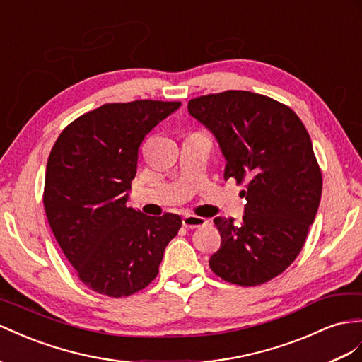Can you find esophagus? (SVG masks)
Masks as SVG:
<instances>
[{
  "label": "esophagus",
  "instance_id": "34e87169",
  "mask_svg": "<svg viewBox=\"0 0 362 362\" xmlns=\"http://www.w3.org/2000/svg\"><path fill=\"white\" fill-rule=\"evenodd\" d=\"M182 223L185 228L188 229H196V228H202L208 223L206 218L203 217H197V216H192V214H187L182 218Z\"/></svg>",
  "mask_w": 362,
  "mask_h": 362
}]
</instances>
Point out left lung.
<instances>
[{
	"label": "left lung",
	"instance_id": "obj_1",
	"mask_svg": "<svg viewBox=\"0 0 362 362\" xmlns=\"http://www.w3.org/2000/svg\"><path fill=\"white\" fill-rule=\"evenodd\" d=\"M188 113L214 134L225 179L246 182L242 225L214 218L221 245L209 267L238 286L269 281L300 254L320 206L322 179L308 129L289 107L251 91L191 99Z\"/></svg>",
	"mask_w": 362,
	"mask_h": 362
}]
</instances>
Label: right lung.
Here are the masks:
<instances>
[{"mask_svg":"<svg viewBox=\"0 0 362 362\" xmlns=\"http://www.w3.org/2000/svg\"><path fill=\"white\" fill-rule=\"evenodd\" d=\"M180 102L105 104L78 117L54 142L45 171L44 208L54 238L81 281L108 296H128L159 274L182 218L128 208L145 136Z\"/></svg>","mask_w":362,"mask_h":362,"instance_id":"right-lung-1","label":"right lung"}]
</instances>
